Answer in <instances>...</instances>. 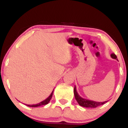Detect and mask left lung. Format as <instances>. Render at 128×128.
<instances>
[{"instance_id": "obj_1", "label": "left lung", "mask_w": 128, "mask_h": 128, "mask_svg": "<svg viewBox=\"0 0 128 128\" xmlns=\"http://www.w3.org/2000/svg\"><path fill=\"white\" fill-rule=\"evenodd\" d=\"M110 56L113 59H115V60H118L117 56H116L114 53H112V54L110 55ZM74 96H75L76 100V101H77L78 104H79L80 106H83V107L93 108H96L97 106H99L100 105H103V104H105L108 101H104V102H96V101H92V100L84 99V98L80 97L79 94H78L77 92H76V86H74Z\"/></svg>"}]
</instances>
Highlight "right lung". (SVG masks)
<instances>
[{
	"mask_svg": "<svg viewBox=\"0 0 128 128\" xmlns=\"http://www.w3.org/2000/svg\"><path fill=\"white\" fill-rule=\"evenodd\" d=\"M53 92H54V90H52V93H51L50 95L49 96L46 100H44V101L40 102L36 104H33V105H27V104H24V105H26V106H29V107H38V106H42V105H47V104H48L49 102H50V100L52 99V94H53Z\"/></svg>",
	"mask_w": 128,
	"mask_h": 128,
	"instance_id": "add662e5",
	"label": "right lung"
}]
</instances>
